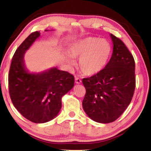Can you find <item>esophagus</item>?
Here are the masks:
<instances>
[{"label":"esophagus","mask_w":151,"mask_h":151,"mask_svg":"<svg viewBox=\"0 0 151 151\" xmlns=\"http://www.w3.org/2000/svg\"><path fill=\"white\" fill-rule=\"evenodd\" d=\"M75 81H76V83H77V84L81 83V80L79 78H75Z\"/></svg>","instance_id":"obj_1"}]
</instances>
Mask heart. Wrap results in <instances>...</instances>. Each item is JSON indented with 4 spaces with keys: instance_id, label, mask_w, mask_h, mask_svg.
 <instances>
[{
    "instance_id": "heart-1",
    "label": "heart",
    "mask_w": 151,
    "mask_h": 151,
    "mask_svg": "<svg viewBox=\"0 0 151 151\" xmlns=\"http://www.w3.org/2000/svg\"><path fill=\"white\" fill-rule=\"evenodd\" d=\"M111 53V46L106 39L86 37L73 43L69 55L73 58H79V68L86 75H94L106 66ZM67 60L73 65L74 61L70 57Z\"/></svg>"
}]
</instances>
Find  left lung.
<instances>
[{"mask_svg": "<svg viewBox=\"0 0 151 151\" xmlns=\"http://www.w3.org/2000/svg\"><path fill=\"white\" fill-rule=\"evenodd\" d=\"M113 50L104 68L83 78L85 112L94 121L109 123L121 116L131 102L136 88L135 61L121 39L112 34Z\"/></svg>", "mask_w": 151, "mask_h": 151, "instance_id": "8db88e82", "label": "left lung"}]
</instances>
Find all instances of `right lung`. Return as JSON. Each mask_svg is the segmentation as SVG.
I'll list each match as a JSON object with an SVG mask.
<instances>
[{"mask_svg": "<svg viewBox=\"0 0 151 151\" xmlns=\"http://www.w3.org/2000/svg\"><path fill=\"white\" fill-rule=\"evenodd\" d=\"M38 31L32 32L15 51L8 74L9 94L14 107L24 118L44 123L56 116L62 107L61 99L74 85V77L57 68L39 73H30L23 57L36 40Z\"/></svg>", "mask_w": 151, "mask_h": 151, "instance_id": "add662e5", "label": "right lung"}]
</instances>
